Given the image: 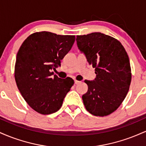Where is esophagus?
Masks as SVG:
<instances>
[{"instance_id": "obj_1", "label": "esophagus", "mask_w": 146, "mask_h": 146, "mask_svg": "<svg viewBox=\"0 0 146 146\" xmlns=\"http://www.w3.org/2000/svg\"><path fill=\"white\" fill-rule=\"evenodd\" d=\"M74 82H75V84H78L80 83V82L78 81V80H75Z\"/></svg>"}]
</instances>
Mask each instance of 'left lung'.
<instances>
[{
  "label": "left lung",
  "instance_id": "8db88e82",
  "mask_svg": "<svg viewBox=\"0 0 146 146\" xmlns=\"http://www.w3.org/2000/svg\"><path fill=\"white\" fill-rule=\"evenodd\" d=\"M78 49L95 68L94 80L82 95L85 108L95 116L104 117L119 108L131 82L130 60L124 47L115 38L100 32L77 36Z\"/></svg>",
  "mask_w": 146,
  "mask_h": 146
}]
</instances>
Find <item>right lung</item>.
<instances>
[{"instance_id":"obj_1","label":"right lung","mask_w":146,"mask_h":146,"mask_svg":"<svg viewBox=\"0 0 146 146\" xmlns=\"http://www.w3.org/2000/svg\"><path fill=\"white\" fill-rule=\"evenodd\" d=\"M75 36H60L48 31L34 33L20 47L15 64V80L22 96L31 108L42 115L56 113L74 84L61 79L52 70L71 50Z\"/></svg>"}]
</instances>
